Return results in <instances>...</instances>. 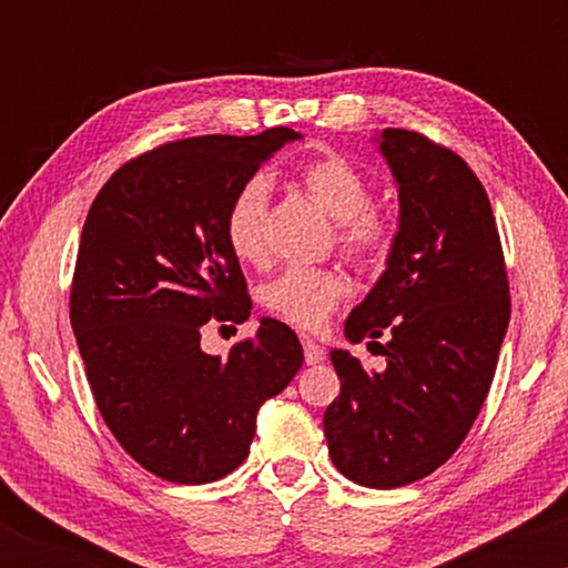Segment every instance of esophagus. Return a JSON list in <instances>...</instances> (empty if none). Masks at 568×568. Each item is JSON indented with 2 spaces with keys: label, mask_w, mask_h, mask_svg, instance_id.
Returning a JSON list of instances; mask_svg holds the SVG:
<instances>
[{
  "label": "esophagus",
  "mask_w": 568,
  "mask_h": 568,
  "mask_svg": "<svg viewBox=\"0 0 568 568\" xmlns=\"http://www.w3.org/2000/svg\"><path fill=\"white\" fill-rule=\"evenodd\" d=\"M325 357V349L321 347L317 342H312V338H304V361L306 366H315V363H321Z\"/></svg>",
  "instance_id": "1"
}]
</instances>
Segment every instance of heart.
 Instances as JSON below:
<instances>
[{
	"label": "heart",
	"instance_id": "b5f03b06",
	"mask_svg": "<svg viewBox=\"0 0 568 568\" xmlns=\"http://www.w3.org/2000/svg\"><path fill=\"white\" fill-rule=\"evenodd\" d=\"M298 184L306 197L336 221V237L361 262H382L393 245V224L371 211V181L338 154H323L298 168ZM266 207L270 181L264 175L247 179L232 194L224 216V234L232 253L245 264L266 256ZM349 293L347 277L328 266H291L262 288V304L280 323L317 331Z\"/></svg>",
	"mask_w": 568,
	"mask_h": 568
}]
</instances>
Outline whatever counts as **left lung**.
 Listing matches in <instances>:
<instances>
[{"label": "left lung", "instance_id": "left-lung-1", "mask_svg": "<svg viewBox=\"0 0 568 568\" xmlns=\"http://www.w3.org/2000/svg\"><path fill=\"white\" fill-rule=\"evenodd\" d=\"M376 143L400 219L387 270L344 336L387 337V368L366 371L331 349L342 389L323 429L338 473L397 488L438 470L470 433L510 323V288L491 202L470 165L414 130L387 128Z\"/></svg>", "mask_w": 568, "mask_h": 568}]
</instances>
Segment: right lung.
<instances>
[{"mask_svg": "<svg viewBox=\"0 0 568 568\" xmlns=\"http://www.w3.org/2000/svg\"><path fill=\"white\" fill-rule=\"evenodd\" d=\"M291 128L200 135L125 162L84 221L71 328L103 422L120 446L171 484H211L243 465L256 414L304 363L285 323L262 317L230 357L200 347L205 323L251 317L224 234L232 194Z\"/></svg>", "mask_w": 568, "mask_h": 568, "instance_id": "right-lung-1", "label": "right lung"}]
</instances>
